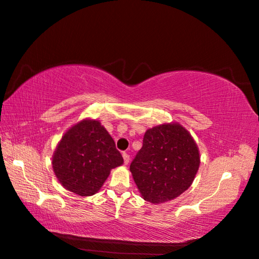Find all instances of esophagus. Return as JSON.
<instances>
[{"label":"esophagus","mask_w":259,"mask_h":259,"mask_svg":"<svg viewBox=\"0 0 259 259\" xmlns=\"http://www.w3.org/2000/svg\"><path fill=\"white\" fill-rule=\"evenodd\" d=\"M122 157H123V161H124V164H128V163H129V160H130V156L128 155V153L123 152V153H122Z\"/></svg>","instance_id":"obj_1"}]
</instances>
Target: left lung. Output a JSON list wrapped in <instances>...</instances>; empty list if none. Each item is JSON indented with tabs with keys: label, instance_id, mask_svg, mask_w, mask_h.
<instances>
[{
	"label": "left lung",
	"instance_id": "8db88e82",
	"mask_svg": "<svg viewBox=\"0 0 259 259\" xmlns=\"http://www.w3.org/2000/svg\"><path fill=\"white\" fill-rule=\"evenodd\" d=\"M199 166V149L189 131L178 122H170L146 131L130 171L141 197L157 205L188 189Z\"/></svg>",
	"mask_w": 259,
	"mask_h": 259
}]
</instances>
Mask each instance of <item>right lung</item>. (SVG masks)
<instances>
[{"label":"right lung","instance_id":"add662e5","mask_svg":"<svg viewBox=\"0 0 259 259\" xmlns=\"http://www.w3.org/2000/svg\"><path fill=\"white\" fill-rule=\"evenodd\" d=\"M123 163L114 140L99 120L83 119L62 136L52 157L53 172L73 194L89 197L101 189L111 169Z\"/></svg>","mask_w":259,"mask_h":259}]
</instances>
